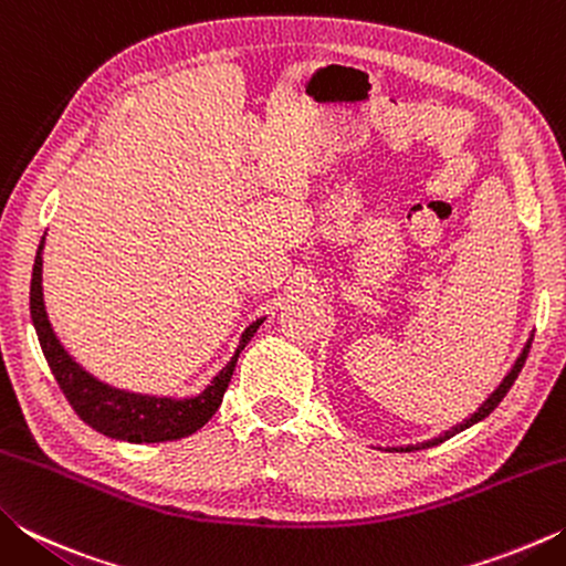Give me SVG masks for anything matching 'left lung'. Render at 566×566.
<instances>
[{
	"label": "left lung",
	"instance_id": "left-lung-1",
	"mask_svg": "<svg viewBox=\"0 0 566 566\" xmlns=\"http://www.w3.org/2000/svg\"><path fill=\"white\" fill-rule=\"evenodd\" d=\"M532 339H534V334H530V339H526V344L522 347V352H520V357L514 359V364H512V369L506 371L504 375V379L500 381V387H496L490 397H486L482 405L476 407V411L474 415H469L467 419H462L459 421V424H454L452 429H447V432H442L439 437H434V439H427V442H419V444H405V447H387L385 452H419V449H429V447H437V444H442V442H447V439H452L454 434H459V432H464V429H469V427H474L476 421H482V419H486L492 415V411L500 407V401L506 397V391H510V387L514 385V379L520 377V371H522V367H524V359H526V354H530V347H532Z\"/></svg>",
	"mask_w": 566,
	"mask_h": 566
}]
</instances>
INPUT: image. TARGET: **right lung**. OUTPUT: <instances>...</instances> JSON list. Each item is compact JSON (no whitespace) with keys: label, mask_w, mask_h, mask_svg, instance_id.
Returning <instances> with one entry per match:
<instances>
[{"label":"right lung","mask_w":566,"mask_h":566,"mask_svg":"<svg viewBox=\"0 0 566 566\" xmlns=\"http://www.w3.org/2000/svg\"><path fill=\"white\" fill-rule=\"evenodd\" d=\"M42 252L44 237L36 249L34 270H32V286H30V314L32 324L40 337V347L44 359L50 364L56 385L70 399L72 409L80 415L84 424L97 429L99 434L122 439V442L134 444H157V442H175L185 439L202 429L214 411L222 405V397L232 381L237 359L242 349L254 337V332L262 327L264 317L249 324L239 337L237 352L232 354L222 369L217 371L212 381L191 397H157V395H139V391H127L99 381L87 369L80 367L70 352L62 347L56 334L46 317L44 292H42Z\"/></svg>","instance_id":"1"}]
</instances>
